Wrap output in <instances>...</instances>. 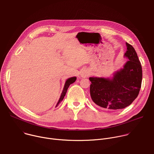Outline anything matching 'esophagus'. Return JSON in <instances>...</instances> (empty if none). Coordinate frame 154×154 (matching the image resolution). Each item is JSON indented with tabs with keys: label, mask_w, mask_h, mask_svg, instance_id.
I'll use <instances>...</instances> for the list:
<instances>
[{
	"label": "esophagus",
	"mask_w": 154,
	"mask_h": 154,
	"mask_svg": "<svg viewBox=\"0 0 154 154\" xmlns=\"http://www.w3.org/2000/svg\"><path fill=\"white\" fill-rule=\"evenodd\" d=\"M89 75V72L87 70H83L80 73V76L82 77H86Z\"/></svg>",
	"instance_id": "esophagus-1"
}]
</instances>
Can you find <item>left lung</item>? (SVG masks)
<instances>
[{"label":"left lung","mask_w":154,"mask_h":154,"mask_svg":"<svg viewBox=\"0 0 154 154\" xmlns=\"http://www.w3.org/2000/svg\"><path fill=\"white\" fill-rule=\"evenodd\" d=\"M125 57L129 60L123 68L116 71L112 79L89 77L90 95L94 103L109 111L130 105L137 97L142 81V68L133 46L126 43Z\"/></svg>","instance_id":"8db88e82"}]
</instances>
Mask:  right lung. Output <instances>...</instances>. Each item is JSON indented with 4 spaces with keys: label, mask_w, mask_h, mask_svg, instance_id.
<instances>
[{
    "label": "right lung",
    "mask_w": 154,
    "mask_h": 154,
    "mask_svg": "<svg viewBox=\"0 0 154 154\" xmlns=\"http://www.w3.org/2000/svg\"><path fill=\"white\" fill-rule=\"evenodd\" d=\"M76 79H77L76 77H72L69 78V79H68L66 80V82H65V86H64V88H63V91H62V94H61L60 97V98H59V101H58L57 104L56 105V107H57V106H58V105L60 103V102H61V101L63 100V99L64 98V97L65 96V95H66V94L67 90H68V89L69 85H70L71 84L73 83L74 82H75V81L76 80Z\"/></svg>",
    "instance_id": "add662e5"
}]
</instances>
